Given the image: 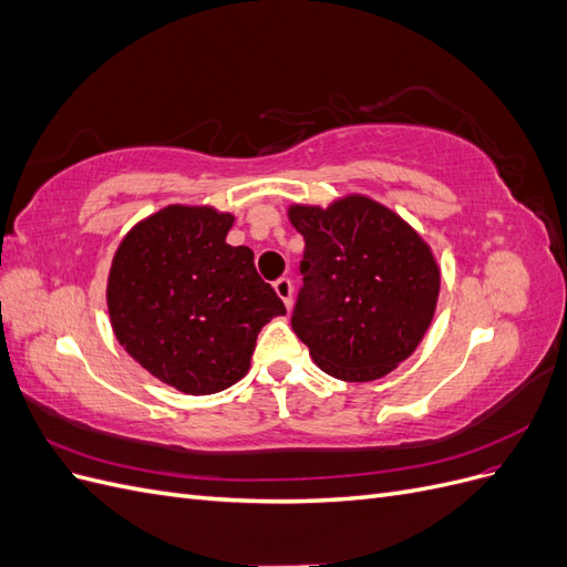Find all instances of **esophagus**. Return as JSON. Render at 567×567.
Here are the masks:
<instances>
[{
	"mask_svg": "<svg viewBox=\"0 0 567 567\" xmlns=\"http://www.w3.org/2000/svg\"><path fill=\"white\" fill-rule=\"evenodd\" d=\"M274 290H277V296L286 302V307L293 305V281H290L288 277H281L274 281Z\"/></svg>",
	"mask_w": 567,
	"mask_h": 567,
	"instance_id": "esophagus-1",
	"label": "esophagus"
}]
</instances>
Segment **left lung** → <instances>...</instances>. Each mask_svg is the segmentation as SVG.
Segmentation results:
<instances>
[{"mask_svg":"<svg viewBox=\"0 0 567 567\" xmlns=\"http://www.w3.org/2000/svg\"><path fill=\"white\" fill-rule=\"evenodd\" d=\"M305 238L296 336L333 379L375 381L416 350L440 293L431 248L402 217L364 196L288 210Z\"/></svg>","mask_w":567,"mask_h":567,"instance_id":"1","label":"left lung"}]
</instances>
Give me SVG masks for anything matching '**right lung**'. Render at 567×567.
I'll use <instances>...</instances> for the list:
<instances>
[{
    "label": "right lung",
    "mask_w": 567,
    "mask_h": 567,
    "mask_svg": "<svg viewBox=\"0 0 567 567\" xmlns=\"http://www.w3.org/2000/svg\"><path fill=\"white\" fill-rule=\"evenodd\" d=\"M231 225L227 213L169 205L140 221L113 257L115 338L148 373L186 394L241 381L257 333L286 315L252 250L227 244Z\"/></svg>",
    "instance_id": "add662e5"
}]
</instances>
